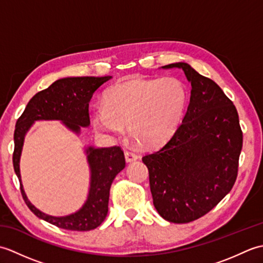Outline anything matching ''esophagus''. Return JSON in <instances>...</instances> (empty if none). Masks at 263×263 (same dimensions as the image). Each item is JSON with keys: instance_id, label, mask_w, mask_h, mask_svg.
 <instances>
[{"instance_id": "1", "label": "esophagus", "mask_w": 263, "mask_h": 263, "mask_svg": "<svg viewBox=\"0 0 263 263\" xmlns=\"http://www.w3.org/2000/svg\"><path fill=\"white\" fill-rule=\"evenodd\" d=\"M125 160L127 163H131V161H135L139 158V156L136 153H132V152H125Z\"/></svg>"}]
</instances>
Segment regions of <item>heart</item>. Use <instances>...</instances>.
<instances>
[{
    "label": "heart",
    "instance_id": "1",
    "mask_svg": "<svg viewBox=\"0 0 263 263\" xmlns=\"http://www.w3.org/2000/svg\"><path fill=\"white\" fill-rule=\"evenodd\" d=\"M187 91L176 78L132 79L117 82L96 105L92 124L109 136L127 133L142 146L159 147L175 132L185 111Z\"/></svg>",
    "mask_w": 263,
    "mask_h": 263
}]
</instances>
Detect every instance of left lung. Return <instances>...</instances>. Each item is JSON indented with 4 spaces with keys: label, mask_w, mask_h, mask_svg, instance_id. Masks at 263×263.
<instances>
[{
    "label": "left lung",
    "mask_w": 263,
    "mask_h": 263,
    "mask_svg": "<svg viewBox=\"0 0 263 263\" xmlns=\"http://www.w3.org/2000/svg\"><path fill=\"white\" fill-rule=\"evenodd\" d=\"M191 97L182 124L168 142L142 161L154 205L165 220L185 224L204 216L230 193L243 144L236 107L221 88L184 62Z\"/></svg>",
    "instance_id": "obj_1"
}]
</instances>
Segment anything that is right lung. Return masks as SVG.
Masks as SVG:
<instances>
[{"instance_id": "add662e5", "label": "right lung", "mask_w": 263, "mask_h": 263, "mask_svg": "<svg viewBox=\"0 0 263 263\" xmlns=\"http://www.w3.org/2000/svg\"><path fill=\"white\" fill-rule=\"evenodd\" d=\"M111 77H72L53 82L45 90L37 92L27 104L14 130L13 167L20 182L22 198L33 214L49 224L63 230L85 232L97 228L107 216L109 190L115 176L125 167L123 150L117 147H87L85 153L90 170V184L86 202L68 216L47 215L33 205L27 198L20 175V157L27 132L36 121H60L80 135L81 126L90 124L89 102L93 92Z\"/></svg>"}]
</instances>
